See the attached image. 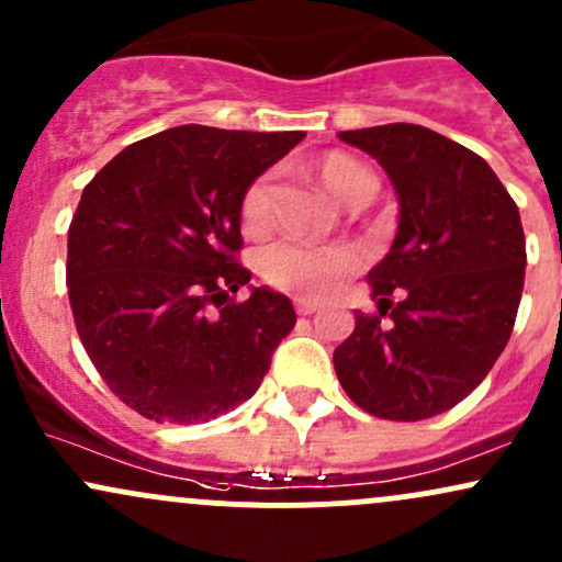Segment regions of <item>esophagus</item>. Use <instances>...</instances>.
Listing matches in <instances>:
<instances>
[{"instance_id": "34e87169", "label": "esophagus", "mask_w": 562, "mask_h": 562, "mask_svg": "<svg viewBox=\"0 0 562 562\" xmlns=\"http://www.w3.org/2000/svg\"><path fill=\"white\" fill-rule=\"evenodd\" d=\"M317 310H319V306L314 304V301H304V299L295 301V312H299L301 317H310V314H314Z\"/></svg>"}]
</instances>
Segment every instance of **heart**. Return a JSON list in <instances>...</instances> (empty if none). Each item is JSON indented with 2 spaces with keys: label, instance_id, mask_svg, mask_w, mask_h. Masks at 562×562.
Returning a JSON list of instances; mask_svg holds the SVG:
<instances>
[{
  "label": "heart",
  "instance_id": "obj_1",
  "mask_svg": "<svg viewBox=\"0 0 562 562\" xmlns=\"http://www.w3.org/2000/svg\"><path fill=\"white\" fill-rule=\"evenodd\" d=\"M314 176L344 205H362L375 191V176L366 162L347 151H328L312 162ZM274 176L261 172L239 196V224L245 234H263L271 226ZM360 269V252L351 245H306L277 239L258 256V274L271 288L301 299H325Z\"/></svg>",
  "mask_w": 562,
  "mask_h": 562
}]
</instances>
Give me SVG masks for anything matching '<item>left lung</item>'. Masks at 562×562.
<instances>
[{"instance_id":"8db88e82","label":"left lung","mask_w":562,"mask_h":562,"mask_svg":"<svg viewBox=\"0 0 562 562\" xmlns=\"http://www.w3.org/2000/svg\"><path fill=\"white\" fill-rule=\"evenodd\" d=\"M341 140L390 172L400 226L368 274L379 312L355 314L333 366L362 411L422 422L459 405L507 347L526 280L520 213L480 154L429 127L394 122Z\"/></svg>"}]
</instances>
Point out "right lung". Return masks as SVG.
<instances>
[{"instance_id":"right-lung-1","label":"right lung","mask_w":562,"mask_h":562,"mask_svg":"<svg viewBox=\"0 0 562 562\" xmlns=\"http://www.w3.org/2000/svg\"><path fill=\"white\" fill-rule=\"evenodd\" d=\"M306 133L181 125L135 140L85 187L66 285L90 362L127 408L202 424L252 397L293 330L285 295L239 263V196Z\"/></svg>"}]
</instances>
